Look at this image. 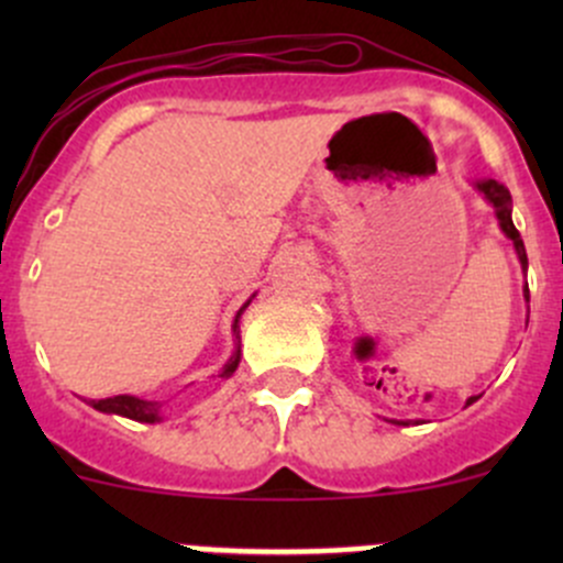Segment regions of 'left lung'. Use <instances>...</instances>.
<instances>
[{
	"label": "left lung",
	"mask_w": 563,
	"mask_h": 563,
	"mask_svg": "<svg viewBox=\"0 0 563 563\" xmlns=\"http://www.w3.org/2000/svg\"><path fill=\"white\" fill-rule=\"evenodd\" d=\"M476 187H479L482 192H485L487 201L496 207V214H498V223H501L504 234L509 236V240L515 242V250H518L520 255V264H523V269L528 266V258H526V247H523V240H520V231L515 229L512 223V209H509V203H512V196H509L507 187L501 185V181L496 179H485V181H476ZM526 294H528V286H526ZM476 397H471L468 402H474Z\"/></svg>",
	"instance_id": "left-lung-1"
}]
</instances>
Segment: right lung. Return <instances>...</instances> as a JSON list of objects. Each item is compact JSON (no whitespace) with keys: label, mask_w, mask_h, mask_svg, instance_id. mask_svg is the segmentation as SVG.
I'll return each mask as SVG.
<instances>
[{"label":"right lung","mask_w":563,"mask_h":563,"mask_svg":"<svg viewBox=\"0 0 563 563\" xmlns=\"http://www.w3.org/2000/svg\"><path fill=\"white\" fill-rule=\"evenodd\" d=\"M245 308H247V305H245ZM245 308H242V310H245ZM242 310H240V313H242ZM236 318H240V316H236ZM234 329H236V321H234ZM236 365H240V351L231 356V362L223 367V373H220V376H231V373L236 371ZM89 402H92V408H98V411L119 413V417L139 419V422H157V419H161V402L141 400V397L117 395V397H106V400H89Z\"/></svg>","instance_id":"right-lung-1"}]
</instances>
